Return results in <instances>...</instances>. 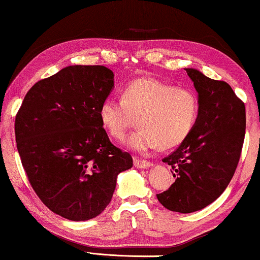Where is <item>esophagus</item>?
I'll use <instances>...</instances> for the list:
<instances>
[{"label":"esophagus","mask_w":260,"mask_h":260,"mask_svg":"<svg viewBox=\"0 0 260 260\" xmlns=\"http://www.w3.org/2000/svg\"><path fill=\"white\" fill-rule=\"evenodd\" d=\"M134 165L136 168L144 169V168H149V167H151L152 163L149 161H145V159H142L140 157H134Z\"/></svg>","instance_id":"1"}]
</instances>
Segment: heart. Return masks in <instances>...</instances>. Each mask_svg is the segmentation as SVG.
<instances>
[{"label":"heart","mask_w":260,"mask_h":260,"mask_svg":"<svg viewBox=\"0 0 260 260\" xmlns=\"http://www.w3.org/2000/svg\"><path fill=\"white\" fill-rule=\"evenodd\" d=\"M198 116L199 101L193 91L156 78L130 81L122 99L109 97L99 108L103 126L115 140H123L138 117L140 129L127 145L140 152L181 144L194 129Z\"/></svg>","instance_id":"heart-1"}]
</instances>
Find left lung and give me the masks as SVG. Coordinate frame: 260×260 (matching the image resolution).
<instances>
[{
	"mask_svg": "<svg viewBox=\"0 0 260 260\" xmlns=\"http://www.w3.org/2000/svg\"><path fill=\"white\" fill-rule=\"evenodd\" d=\"M199 99L194 129L163 162L172 166L174 182L157 194L167 209L200 211L223 193L232 180L243 149L246 115L244 103L225 81L186 69Z\"/></svg>",
	"mask_w": 260,
	"mask_h": 260,
	"instance_id": "8db88e82",
	"label": "left lung"
}]
</instances>
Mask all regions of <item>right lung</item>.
Masks as SVG:
<instances>
[{
    "mask_svg": "<svg viewBox=\"0 0 260 260\" xmlns=\"http://www.w3.org/2000/svg\"><path fill=\"white\" fill-rule=\"evenodd\" d=\"M113 84L105 66L65 67L38 81L16 115V147L29 183L52 212L72 221L101 214L118 174L133 167L99 117Z\"/></svg>",
    "mask_w": 260,
    "mask_h": 260,
    "instance_id": "obj_1",
    "label": "right lung"
}]
</instances>
